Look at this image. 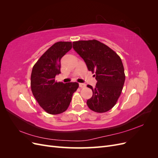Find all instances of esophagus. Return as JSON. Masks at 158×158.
Segmentation results:
<instances>
[{"label":"esophagus","instance_id":"1","mask_svg":"<svg viewBox=\"0 0 158 158\" xmlns=\"http://www.w3.org/2000/svg\"><path fill=\"white\" fill-rule=\"evenodd\" d=\"M85 85H85V84H82V83H80V84H79V86H80V88H85Z\"/></svg>","mask_w":158,"mask_h":158}]
</instances>
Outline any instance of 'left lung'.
I'll return each mask as SVG.
<instances>
[{
	"instance_id": "8db88e82",
	"label": "left lung",
	"mask_w": 158,
	"mask_h": 158,
	"mask_svg": "<svg viewBox=\"0 0 158 158\" xmlns=\"http://www.w3.org/2000/svg\"><path fill=\"white\" fill-rule=\"evenodd\" d=\"M73 49L82 57L89 71L95 73L97 84L92 89V97L87 100L88 107L97 113L109 111L121 94L125 74L122 60L115 52L100 41L93 40L74 41Z\"/></svg>"
}]
</instances>
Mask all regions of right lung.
<instances>
[{
    "mask_svg": "<svg viewBox=\"0 0 158 158\" xmlns=\"http://www.w3.org/2000/svg\"><path fill=\"white\" fill-rule=\"evenodd\" d=\"M73 47L71 42L59 41L47 49L34 64L31 74V92L40 106L51 114L63 113L78 89L77 82H57L60 60Z\"/></svg>",
    "mask_w": 158,
    "mask_h": 158,
    "instance_id": "obj_1",
    "label": "right lung"
}]
</instances>
